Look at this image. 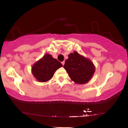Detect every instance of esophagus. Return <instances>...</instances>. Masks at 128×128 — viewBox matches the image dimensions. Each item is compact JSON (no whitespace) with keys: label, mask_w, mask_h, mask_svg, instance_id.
<instances>
[{"label":"esophagus","mask_w":128,"mask_h":128,"mask_svg":"<svg viewBox=\"0 0 128 128\" xmlns=\"http://www.w3.org/2000/svg\"><path fill=\"white\" fill-rule=\"evenodd\" d=\"M61 63H62V66H64V63H65V62H64V61H62V62H61Z\"/></svg>","instance_id":"obj_1"}]
</instances>
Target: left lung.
I'll return each instance as SVG.
<instances>
[{"label":"left lung","instance_id":"left-lung-1","mask_svg":"<svg viewBox=\"0 0 128 128\" xmlns=\"http://www.w3.org/2000/svg\"><path fill=\"white\" fill-rule=\"evenodd\" d=\"M66 60L64 68L70 78L78 84H84L92 78L95 72V66L88 58L77 52L70 53Z\"/></svg>","mask_w":128,"mask_h":128}]
</instances>
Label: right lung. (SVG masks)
Instances as JSON below:
<instances>
[{"instance_id": "obj_1", "label": "right lung", "mask_w": 128, "mask_h": 128, "mask_svg": "<svg viewBox=\"0 0 128 128\" xmlns=\"http://www.w3.org/2000/svg\"><path fill=\"white\" fill-rule=\"evenodd\" d=\"M62 66L56 59L49 54L34 64L32 67V73L38 81L46 82L52 79L56 70Z\"/></svg>"}]
</instances>
